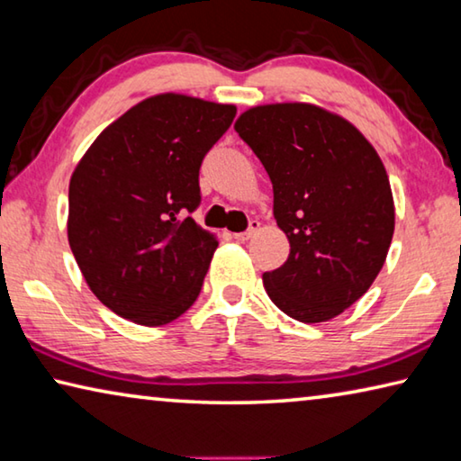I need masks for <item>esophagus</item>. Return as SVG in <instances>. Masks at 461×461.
Masks as SVG:
<instances>
[{"label": "esophagus", "mask_w": 461, "mask_h": 461, "mask_svg": "<svg viewBox=\"0 0 461 461\" xmlns=\"http://www.w3.org/2000/svg\"><path fill=\"white\" fill-rule=\"evenodd\" d=\"M259 226H261L259 222L251 221V222H249V229H247L245 232H235V235H232V237H235L237 240H249V239L257 235V230H259Z\"/></svg>", "instance_id": "esophagus-1"}]
</instances>
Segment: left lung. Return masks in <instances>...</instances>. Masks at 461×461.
Here are the masks:
<instances>
[{
  "label": "left lung",
  "instance_id": "obj_1",
  "mask_svg": "<svg viewBox=\"0 0 461 461\" xmlns=\"http://www.w3.org/2000/svg\"><path fill=\"white\" fill-rule=\"evenodd\" d=\"M235 129L273 184L287 261L263 273L289 318L318 324L360 300L383 269L394 230L389 176L348 121L305 103L263 104Z\"/></svg>",
  "mask_w": 461,
  "mask_h": 461
}]
</instances>
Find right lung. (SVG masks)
Returning <instances> with one entry per match:
<instances>
[{"instance_id":"obj_1","label":"right lung","mask_w":461,"mask_h":461,"mask_svg":"<svg viewBox=\"0 0 461 461\" xmlns=\"http://www.w3.org/2000/svg\"><path fill=\"white\" fill-rule=\"evenodd\" d=\"M237 109L158 95L121 115L78 161L68 188V243L85 281L117 316L164 326L196 302L214 235L190 216L200 166Z\"/></svg>"}]
</instances>
